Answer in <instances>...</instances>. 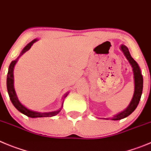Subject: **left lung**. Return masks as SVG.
<instances>
[{
    "mask_svg": "<svg viewBox=\"0 0 151 151\" xmlns=\"http://www.w3.org/2000/svg\"><path fill=\"white\" fill-rule=\"evenodd\" d=\"M121 49L123 51L124 54L125 55L129 63L132 65V68H133V74H134L135 91L133 99L131 101L129 106L125 110H124L123 112L115 115L113 118H111L112 120H121L122 118H126L128 115H130L137 107L139 101L141 99V96H142V89H143V77H142V74H141L140 68H139L137 63L132 58V56H131L130 53L129 52V50H128V48L126 46L122 45L121 46ZM105 119H109V118H105Z\"/></svg>",
    "mask_w": 151,
    "mask_h": 151,
    "instance_id": "left-lung-1",
    "label": "left lung"
}]
</instances>
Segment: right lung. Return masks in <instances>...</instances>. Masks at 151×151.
<instances>
[{"label": "right lung", "mask_w": 151, "mask_h": 151, "mask_svg": "<svg viewBox=\"0 0 151 151\" xmlns=\"http://www.w3.org/2000/svg\"><path fill=\"white\" fill-rule=\"evenodd\" d=\"M36 41H37V39H34L33 41L29 43L22 50L21 55L23 54L24 53L27 51V50H29L30 48V47L32 46L33 43H34ZM20 55V56H21ZM17 60H14L12 63H10L9 67V71H8L7 74V78H6V87H7V91L8 94H9V98L11 100V102L12 103V104L14 105L15 108L18 109V111L22 113H23L24 115H27V116L29 117V118H42V117H52L56 115V114H58L60 112L61 109H59L57 111H54V112H34V111L29 110V109H27L25 106H24L19 101H18V98L16 96V94H15V89H14L13 86V68L14 66H15V63H16ZM68 94H66L65 95L64 98H65L67 96Z\"/></svg>", "instance_id": "1"}]
</instances>
